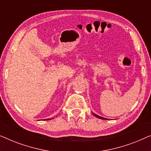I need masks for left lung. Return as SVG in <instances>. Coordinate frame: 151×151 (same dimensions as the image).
Instances as JSON below:
<instances>
[{"mask_svg":"<svg viewBox=\"0 0 151 151\" xmlns=\"http://www.w3.org/2000/svg\"><path fill=\"white\" fill-rule=\"evenodd\" d=\"M93 114V115H95V116L96 117H98V118H100V119H106V118H104V117H101V116H99V115H96V114H95V113H92Z\"/></svg>","mask_w":151,"mask_h":151,"instance_id":"left-lung-1","label":"left lung"}]
</instances>
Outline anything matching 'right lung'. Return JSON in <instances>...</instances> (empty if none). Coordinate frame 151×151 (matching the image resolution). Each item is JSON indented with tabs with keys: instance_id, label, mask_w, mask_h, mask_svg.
Masks as SVG:
<instances>
[{
	"instance_id": "obj_1",
	"label": "right lung",
	"mask_w": 151,
	"mask_h": 151,
	"mask_svg": "<svg viewBox=\"0 0 151 151\" xmlns=\"http://www.w3.org/2000/svg\"><path fill=\"white\" fill-rule=\"evenodd\" d=\"M52 119H53V118H52ZM46 119H45V120H46ZM49 119H51V118L50 119H47V120H49Z\"/></svg>"
}]
</instances>
